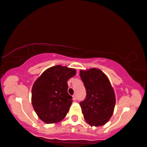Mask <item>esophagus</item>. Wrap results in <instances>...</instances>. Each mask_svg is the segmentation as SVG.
<instances>
[{
	"label": "esophagus",
	"mask_w": 147,
	"mask_h": 147,
	"mask_svg": "<svg viewBox=\"0 0 147 147\" xmlns=\"http://www.w3.org/2000/svg\"><path fill=\"white\" fill-rule=\"evenodd\" d=\"M73 99L74 101H76V95H73Z\"/></svg>",
	"instance_id": "1"
}]
</instances>
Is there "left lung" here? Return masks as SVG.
I'll return each instance as SVG.
<instances>
[{"label":"left lung","mask_w":147,"mask_h":147,"mask_svg":"<svg viewBox=\"0 0 147 147\" xmlns=\"http://www.w3.org/2000/svg\"><path fill=\"white\" fill-rule=\"evenodd\" d=\"M86 95L80 105L85 121L90 126H101L111 119L115 106V95L107 76L98 69L80 71Z\"/></svg>","instance_id":"left-lung-1"}]
</instances>
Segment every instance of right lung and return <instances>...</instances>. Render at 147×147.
Instances as JSON below:
<instances>
[{
  "label": "right lung",
  "mask_w": 147,
  "mask_h": 147,
  "mask_svg": "<svg viewBox=\"0 0 147 147\" xmlns=\"http://www.w3.org/2000/svg\"><path fill=\"white\" fill-rule=\"evenodd\" d=\"M76 71L54 66L43 72L33 84L32 104L38 117L45 123H58L66 117L73 102L68 93L67 81Z\"/></svg>",
  "instance_id": "obj_1"
}]
</instances>
